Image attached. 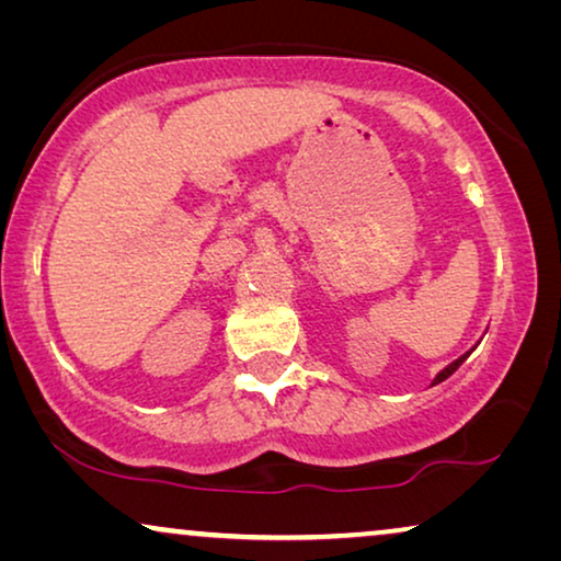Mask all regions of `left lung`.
Here are the masks:
<instances>
[{
	"mask_svg": "<svg viewBox=\"0 0 561 561\" xmlns=\"http://www.w3.org/2000/svg\"><path fill=\"white\" fill-rule=\"evenodd\" d=\"M470 355H472V350H470V352H465V355H462V357H457V359H455V363H449L447 367H444V370H442L439 375H436V378H434V382H432V386H436V382H442V380H447V378H449V375H451V373H455V370H457V367H459V365H462V363H465V359H467V357H470Z\"/></svg>",
	"mask_w": 561,
	"mask_h": 561,
	"instance_id": "1",
	"label": "left lung"
}]
</instances>
